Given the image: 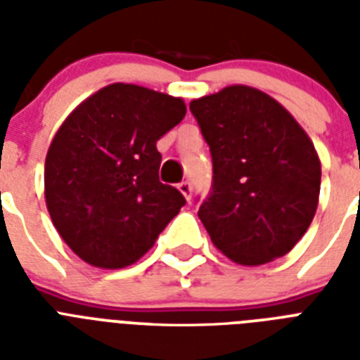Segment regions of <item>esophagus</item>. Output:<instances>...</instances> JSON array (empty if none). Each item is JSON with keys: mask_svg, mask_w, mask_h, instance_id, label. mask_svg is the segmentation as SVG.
Returning a JSON list of instances; mask_svg holds the SVG:
<instances>
[{"mask_svg": "<svg viewBox=\"0 0 360 360\" xmlns=\"http://www.w3.org/2000/svg\"><path fill=\"white\" fill-rule=\"evenodd\" d=\"M179 191H181V194H183V196H185L186 200L191 202L192 185H191V183H188V181H183V183H179Z\"/></svg>", "mask_w": 360, "mask_h": 360, "instance_id": "34e87169", "label": "esophagus"}]
</instances>
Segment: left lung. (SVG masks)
Masks as SVG:
<instances>
[{
	"instance_id": "1",
	"label": "left lung",
	"mask_w": 360,
	"mask_h": 360,
	"mask_svg": "<svg viewBox=\"0 0 360 360\" xmlns=\"http://www.w3.org/2000/svg\"><path fill=\"white\" fill-rule=\"evenodd\" d=\"M213 158L198 217L231 262L263 265L299 243L318 209L321 164L288 110L248 86L191 103Z\"/></svg>"
}]
</instances>
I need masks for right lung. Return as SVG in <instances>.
Here are the masks:
<instances>
[{
	"label": "right lung",
	"mask_w": 360,
	"mask_h": 360,
	"mask_svg": "<svg viewBox=\"0 0 360 360\" xmlns=\"http://www.w3.org/2000/svg\"><path fill=\"white\" fill-rule=\"evenodd\" d=\"M183 98L112 84L59 127L44 164V196L59 236L89 265L138 262L186 203L158 179L157 141L185 117Z\"/></svg>",
	"instance_id": "add662e5"
}]
</instances>
